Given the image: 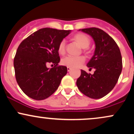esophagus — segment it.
Segmentation results:
<instances>
[{
	"instance_id": "obj_1",
	"label": "esophagus",
	"mask_w": 134,
	"mask_h": 134,
	"mask_svg": "<svg viewBox=\"0 0 134 134\" xmlns=\"http://www.w3.org/2000/svg\"><path fill=\"white\" fill-rule=\"evenodd\" d=\"M71 70V68H70V67H67V71L68 72H70V70Z\"/></svg>"
}]
</instances>
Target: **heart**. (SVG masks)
<instances>
[{
  "instance_id": "b5f03b06",
  "label": "heart",
  "mask_w": 134,
  "mask_h": 134,
  "mask_svg": "<svg viewBox=\"0 0 134 134\" xmlns=\"http://www.w3.org/2000/svg\"><path fill=\"white\" fill-rule=\"evenodd\" d=\"M72 40L78 44L82 48L84 49V51L86 50L90 47L91 44V40L86 35L83 33H77L72 38ZM58 51L60 54L63 55L65 52V41L62 40L60 41L58 47ZM85 61V58L84 57L81 56L78 57H65L62 58L61 61V64L63 65L66 67H70V68H76L81 66Z\"/></svg>"
}]
</instances>
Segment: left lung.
<instances>
[{"label": "left lung", "instance_id": "obj_1", "mask_svg": "<svg viewBox=\"0 0 134 134\" xmlns=\"http://www.w3.org/2000/svg\"><path fill=\"white\" fill-rule=\"evenodd\" d=\"M90 35L95 43L94 53L87 66L95 69L93 74L81 70L76 84L81 93L93 99L108 94L116 85L122 70V58L114 40L97 27L79 30Z\"/></svg>", "mask_w": 134, "mask_h": 134}]
</instances>
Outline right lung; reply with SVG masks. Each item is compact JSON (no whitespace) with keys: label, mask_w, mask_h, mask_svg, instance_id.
I'll return each instance as SVG.
<instances>
[{"label":"right lung","mask_w":134,"mask_h":134,"mask_svg":"<svg viewBox=\"0 0 134 134\" xmlns=\"http://www.w3.org/2000/svg\"><path fill=\"white\" fill-rule=\"evenodd\" d=\"M70 30L44 27L36 31L24 40L17 50L14 59L15 76L18 85L27 96L43 100L58 89L67 72L60 62L58 47ZM48 63L55 66L49 69Z\"/></svg>","instance_id":"1"}]
</instances>
